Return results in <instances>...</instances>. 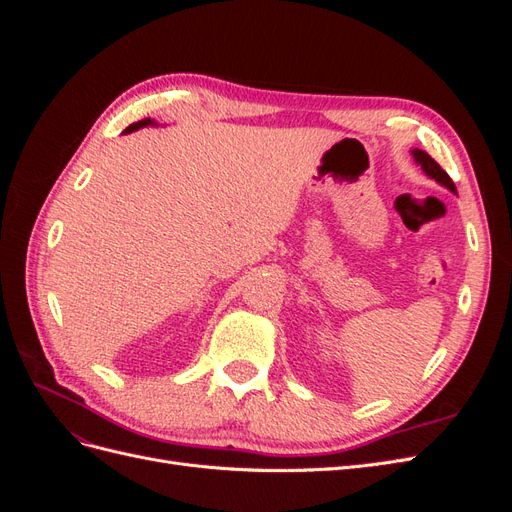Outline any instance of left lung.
<instances>
[{
    "mask_svg": "<svg viewBox=\"0 0 512 512\" xmlns=\"http://www.w3.org/2000/svg\"><path fill=\"white\" fill-rule=\"evenodd\" d=\"M412 156H414V160L418 162V164H421V168L425 170V173L431 177V179H436L438 183H442V185H446V188L448 190H453V192H457L455 190V183H453V179L451 177H448V173H446V170L436 162V160H433L431 156H429V153L427 151H421V149H414L412 151Z\"/></svg>",
    "mask_w": 512,
    "mask_h": 512,
    "instance_id": "1",
    "label": "left lung"
}]
</instances>
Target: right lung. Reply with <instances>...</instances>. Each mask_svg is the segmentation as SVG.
I'll list each match as a JSON object with an SVG mask.
<instances>
[{
	"label": "right lung",
	"mask_w": 512,
	"mask_h": 512,
	"mask_svg": "<svg viewBox=\"0 0 512 512\" xmlns=\"http://www.w3.org/2000/svg\"><path fill=\"white\" fill-rule=\"evenodd\" d=\"M151 123V119L147 117V119H141V121H136V123H130V126L126 128V132H134V130H138V128H145V126H149Z\"/></svg>",
	"instance_id": "right-lung-1"
}]
</instances>
